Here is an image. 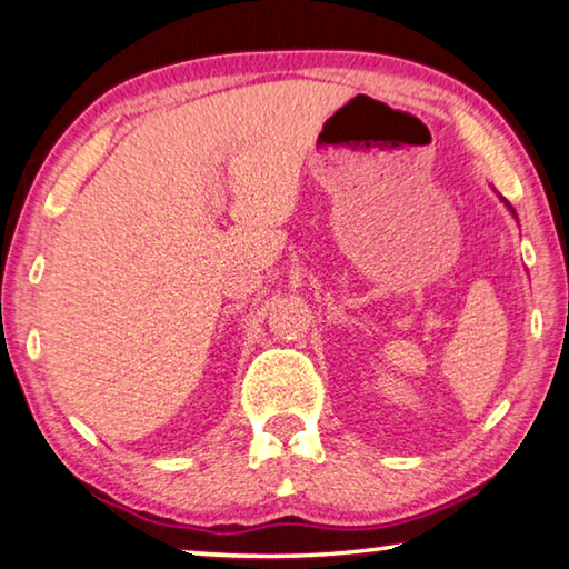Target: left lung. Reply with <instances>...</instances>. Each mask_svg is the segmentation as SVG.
Listing matches in <instances>:
<instances>
[{
  "instance_id": "1",
  "label": "left lung",
  "mask_w": 569,
  "mask_h": 569,
  "mask_svg": "<svg viewBox=\"0 0 569 569\" xmlns=\"http://www.w3.org/2000/svg\"><path fill=\"white\" fill-rule=\"evenodd\" d=\"M506 207H508V209H511V203H508V201H506ZM511 211H513V209H511ZM513 217H516V211H513Z\"/></svg>"
}]
</instances>
